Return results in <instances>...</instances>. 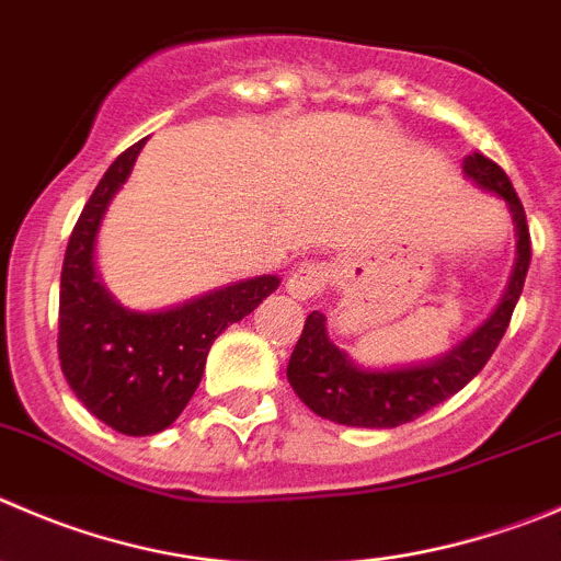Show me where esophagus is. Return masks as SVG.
Here are the masks:
<instances>
[{
	"label": "esophagus",
	"mask_w": 561,
	"mask_h": 561,
	"mask_svg": "<svg viewBox=\"0 0 561 561\" xmlns=\"http://www.w3.org/2000/svg\"><path fill=\"white\" fill-rule=\"evenodd\" d=\"M330 284V266L319 264V261H308V264H300L297 270H291L289 280H286V289L295 300H317V297L324 295Z\"/></svg>",
	"instance_id": "obj_1"
}]
</instances>
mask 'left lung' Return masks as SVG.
Listing matches in <instances>:
<instances>
[{
	"label": "left lung",
	"mask_w": 561,
	"mask_h": 561,
	"mask_svg": "<svg viewBox=\"0 0 561 561\" xmlns=\"http://www.w3.org/2000/svg\"><path fill=\"white\" fill-rule=\"evenodd\" d=\"M462 173L482 190L504 197V204L512 211V222H515L517 259L499 308L482 328H477V333L468 335L449 355L421 366H404V369H360L346 357V352H341L328 339L324 313H308L300 341L289 357L286 377L297 397L322 419L346 426H366V430H391V426L408 424L466 388L504 339L531 261L526 211L510 175L493 159L471 153L462 162Z\"/></svg>",
	"instance_id": "1"
}]
</instances>
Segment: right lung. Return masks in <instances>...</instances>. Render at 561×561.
<instances>
[{
	"instance_id": "1",
	"label": "right lung",
	"mask_w": 561,
	"mask_h": 561,
	"mask_svg": "<svg viewBox=\"0 0 561 561\" xmlns=\"http://www.w3.org/2000/svg\"><path fill=\"white\" fill-rule=\"evenodd\" d=\"M142 146L146 140L126 148L99 181L68 239L60 275L62 375L95 419L124 435L168 430L204 377L217 335L255 311L280 284L275 275L250 277L153 313L112 300L95 275V233Z\"/></svg>"
}]
</instances>
